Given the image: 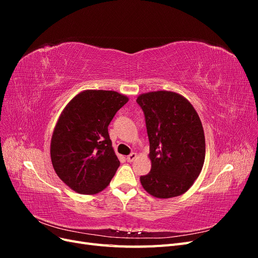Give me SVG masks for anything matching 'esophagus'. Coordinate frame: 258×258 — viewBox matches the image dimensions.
<instances>
[{"instance_id":"1","label":"esophagus","mask_w":258,"mask_h":258,"mask_svg":"<svg viewBox=\"0 0 258 258\" xmlns=\"http://www.w3.org/2000/svg\"><path fill=\"white\" fill-rule=\"evenodd\" d=\"M137 157H138V155L136 153H131L129 156H127V161L132 162Z\"/></svg>"}]
</instances>
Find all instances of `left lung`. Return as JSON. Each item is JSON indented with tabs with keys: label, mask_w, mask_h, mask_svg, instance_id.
Returning a JSON list of instances; mask_svg holds the SVG:
<instances>
[{
	"label": "left lung",
	"mask_w": 258,
	"mask_h": 258,
	"mask_svg": "<svg viewBox=\"0 0 258 258\" xmlns=\"http://www.w3.org/2000/svg\"><path fill=\"white\" fill-rule=\"evenodd\" d=\"M137 102L145 116L152 162L150 173L140 177L152 196H181L199 176L206 157L205 132L191 103L167 90L140 95Z\"/></svg>",
	"instance_id": "1"
}]
</instances>
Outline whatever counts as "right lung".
Instances as JSON below:
<instances>
[{
    "mask_svg": "<svg viewBox=\"0 0 258 258\" xmlns=\"http://www.w3.org/2000/svg\"><path fill=\"white\" fill-rule=\"evenodd\" d=\"M128 101L127 96L113 90H84L59 116L50 158L57 175L74 191L95 195L110 184L120 162L107 127Z\"/></svg>",
    "mask_w": 258,
    "mask_h": 258,
    "instance_id": "right-lung-1",
    "label": "right lung"
}]
</instances>
